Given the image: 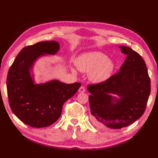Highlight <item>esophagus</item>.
Listing matches in <instances>:
<instances>
[{"label": "esophagus", "mask_w": 158, "mask_h": 158, "mask_svg": "<svg viewBox=\"0 0 158 158\" xmlns=\"http://www.w3.org/2000/svg\"><path fill=\"white\" fill-rule=\"evenodd\" d=\"M78 92H85V88H84V86H80V87L79 88Z\"/></svg>", "instance_id": "34e87169"}]
</instances>
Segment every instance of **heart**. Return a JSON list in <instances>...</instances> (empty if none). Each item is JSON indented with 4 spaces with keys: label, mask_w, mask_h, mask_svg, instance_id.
I'll use <instances>...</instances> for the list:
<instances>
[{
    "label": "heart",
    "mask_w": 158,
    "mask_h": 158,
    "mask_svg": "<svg viewBox=\"0 0 158 158\" xmlns=\"http://www.w3.org/2000/svg\"><path fill=\"white\" fill-rule=\"evenodd\" d=\"M75 64L80 72L89 73L90 79L94 82L105 81L110 76L114 67L113 61L101 52L84 53L76 60Z\"/></svg>",
    "instance_id": "heart-1"
}]
</instances>
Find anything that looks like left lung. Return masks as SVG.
I'll return each mask as SVG.
<instances>
[{
	"label": "left lung",
	"mask_w": 158,
	"mask_h": 158,
	"mask_svg": "<svg viewBox=\"0 0 158 158\" xmlns=\"http://www.w3.org/2000/svg\"><path fill=\"white\" fill-rule=\"evenodd\" d=\"M126 59L119 71L105 81L88 84L92 120L102 129H120L143 114L151 92L145 61L131 48L120 46ZM117 94L121 99L111 97Z\"/></svg>",
	"instance_id": "1"
}]
</instances>
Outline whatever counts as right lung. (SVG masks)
<instances>
[{
    "label": "right lung",
    "instance_id": "obj_1",
    "mask_svg": "<svg viewBox=\"0 0 158 158\" xmlns=\"http://www.w3.org/2000/svg\"><path fill=\"white\" fill-rule=\"evenodd\" d=\"M59 49L56 41L26 46L8 72L6 88L10 109L23 123L32 127H45L54 123L60 117L64 102L81 86L80 82L67 84L58 80L34 84L29 68L35 60L44 53L55 54Z\"/></svg>",
    "mask_w": 158,
    "mask_h": 158
}]
</instances>
